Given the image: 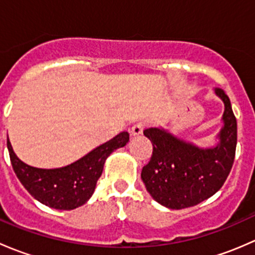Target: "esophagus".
<instances>
[{"instance_id":"34e87169","label":"esophagus","mask_w":255,"mask_h":255,"mask_svg":"<svg viewBox=\"0 0 255 255\" xmlns=\"http://www.w3.org/2000/svg\"><path fill=\"white\" fill-rule=\"evenodd\" d=\"M143 128H144V123L142 122H138L130 128V134L132 135H139L143 133Z\"/></svg>"}]
</instances>
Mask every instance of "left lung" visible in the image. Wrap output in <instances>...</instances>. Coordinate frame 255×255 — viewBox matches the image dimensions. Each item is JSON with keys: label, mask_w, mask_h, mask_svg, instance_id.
Here are the masks:
<instances>
[{"label": "left lung", "mask_w": 255, "mask_h": 255, "mask_svg": "<svg viewBox=\"0 0 255 255\" xmlns=\"http://www.w3.org/2000/svg\"><path fill=\"white\" fill-rule=\"evenodd\" d=\"M213 90L225 111L212 145L181 139L160 126L144 130L153 144V155L140 176L150 196L166 208L181 210L205 201L222 187L232 169L237 121L226 92L220 87Z\"/></svg>", "instance_id": "8db88e82"}]
</instances>
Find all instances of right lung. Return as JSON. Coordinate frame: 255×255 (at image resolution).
I'll return each mask as SVG.
<instances>
[{"label":"right lung","instance_id":"obj_1","mask_svg":"<svg viewBox=\"0 0 255 255\" xmlns=\"http://www.w3.org/2000/svg\"><path fill=\"white\" fill-rule=\"evenodd\" d=\"M129 142V133L121 132L66 166L40 169L23 163L7 137L12 166L20 184L37 201L55 210H74L86 204L101 176L106 159L116 149Z\"/></svg>","mask_w":255,"mask_h":255}]
</instances>
